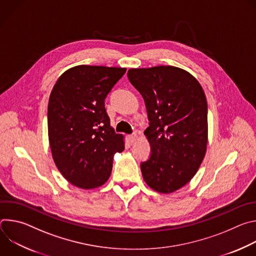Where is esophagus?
I'll return each mask as SVG.
<instances>
[{"mask_svg":"<svg viewBox=\"0 0 256 256\" xmlns=\"http://www.w3.org/2000/svg\"><path fill=\"white\" fill-rule=\"evenodd\" d=\"M136 138H138V134H132L128 136V140H130V142L132 144L136 140Z\"/></svg>","mask_w":256,"mask_h":256,"instance_id":"1","label":"esophagus"}]
</instances>
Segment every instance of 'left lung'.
<instances>
[{
	"label": "left lung",
	"mask_w": 256,
	"mask_h": 256,
	"mask_svg": "<svg viewBox=\"0 0 256 256\" xmlns=\"http://www.w3.org/2000/svg\"><path fill=\"white\" fill-rule=\"evenodd\" d=\"M128 77L142 94L150 126L149 160L140 164L152 190L171 194L192 180L206 151L208 104L198 81L172 66L130 68Z\"/></svg>",
	"instance_id": "8db88e82"
}]
</instances>
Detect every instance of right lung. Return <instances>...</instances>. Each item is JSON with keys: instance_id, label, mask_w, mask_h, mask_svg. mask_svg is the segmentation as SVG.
<instances>
[{"instance_id": "obj_1", "label": "right lung", "mask_w": 256, "mask_h": 256, "mask_svg": "<svg viewBox=\"0 0 256 256\" xmlns=\"http://www.w3.org/2000/svg\"><path fill=\"white\" fill-rule=\"evenodd\" d=\"M126 68L76 66L54 84L48 100V140L62 176L83 190L103 186L114 155L124 150V136L110 126L104 100Z\"/></svg>"}]
</instances>
